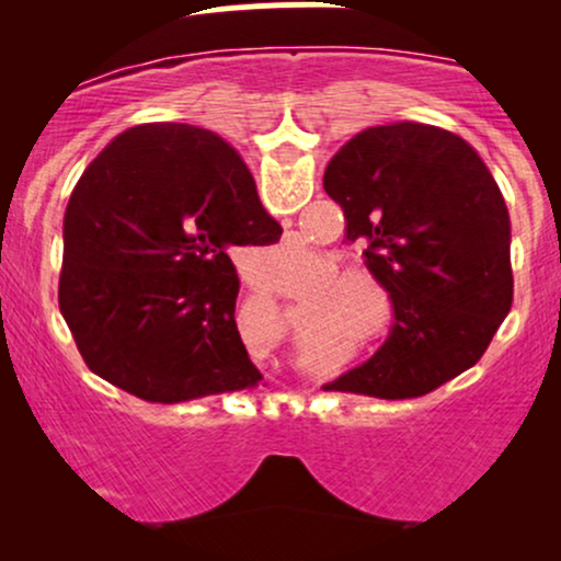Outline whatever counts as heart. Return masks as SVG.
I'll list each match as a JSON object with an SVG mask.
<instances>
[{
    "label": "heart",
    "mask_w": 561,
    "mask_h": 561,
    "mask_svg": "<svg viewBox=\"0 0 561 561\" xmlns=\"http://www.w3.org/2000/svg\"><path fill=\"white\" fill-rule=\"evenodd\" d=\"M375 285L371 276L353 268H340L332 274L330 285L337 287L332 293H324L319 300L311 302V313H308V330H317L319 324H358L371 313V300L362 287L355 285ZM348 287L345 288L344 285Z\"/></svg>",
    "instance_id": "b5f03b06"
}]
</instances>
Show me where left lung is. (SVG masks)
Segmentation results:
<instances>
[{
  "label": "left lung",
  "instance_id": "1",
  "mask_svg": "<svg viewBox=\"0 0 561 561\" xmlns=\"http://www.w3.org/2000/svg\"><path fill=\"white\" fill-rule=\"evenodd\" d=\"M324 190L396 319L375 356L324 390L401 401L478 364L514 295L508 210L478 152L437 126H371L330 160Z\"/></svg>",
  "mask_w": 561,
  "mask_h": 561
}]
</instances>
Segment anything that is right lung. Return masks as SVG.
Returning a JSON list of instances; mask_svg holds the SVG:
<instances>
[{
  "mask_svg": "<svg viewBox=\"0 0 561 561\" xmlns=\"http://www.w3.org/2000/svg\"><path fill=\"white\" fill-rule=\"evenodd\" d=\"M279 234L248 165L214 131L128 128L83 171L62 224L57 298L81 358L150 403L259 388L229 253Z\"/></svg>",
  "mask_w": 561,
  "mask_h": 561,
  "instance_id": "add662e5",
  "label": "right lung"
}]
</instances>
